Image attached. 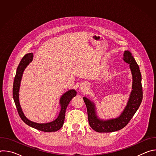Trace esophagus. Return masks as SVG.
Listing matches in <instances>:
<instances>
[{"label":"esophagus","mask_w":156,"mask_h":156,"mask_svg":"<svg viewBox=\"0 0 156 156\" xmlns=\"http://www.w3.org/2000/svg\"><path fill=\"white\" fill-rule=\"evenodd\" d=\"M87 87V83H83V84H82L80 86V90H81V91L84 92V91H86Z\"/></svg>","instance_id":"obj_1"}]
</instances>
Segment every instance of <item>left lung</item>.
I'll use <instances>...</instances> for the list:
<instances>
[{
  "mask_svg": "<svg viewBox=\"0 0 156 156\" xmlns=\"http://www.w3.org/2000/svg\"><path fill=\"white\" fill-rule=\"evenodd\" d=\"M123 60L129 65L133 76L132 91L127 104L120 115L113 119L103 120L98 118L96 112V107L93 102L86 97L83 100L86 105L88 121L90 126L99 133H109L120 130L124 128L135 115L143 99V88L141 75L138 65L128 51L123 54Z\"/></svg>",
  "mask_w": 156,
  "mask_h": 156,
  "instance_id": "obj_1",
  "label": "left lung"
}]
</instances>
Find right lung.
Here are the masks:
<instances>
[{
  "label": "right lung",
  "instance_id": "right-lung-1",
  "mask_svg": "<svg viewBox=\"0 0 156 156\" xmlns=\"http://www.w3.org/2000/svg\"><path fill=\"white\" fill-rule=\"evenodd\" d=\"M33 58V53H29L26 54L23 58H22L16 69V73L15 76L13 86V98L14 99L16 107L18 110V113L20 118L21 119V120L30 126H31L35 129H37L38 130L44 131V132L57 131V130L60 129L63 125L66 107H67L69 102L72 99V98L76 95V91L75 90L68 91L67 92L64 93L62 95V96L60 98V104L61 106L60 111L58 117L55 120L51 122L46 123H37L28 120L25 116L20 104L19 90H20V83H21V78H22V75H23V72L27 66L30 64V63L32 62Z\"/></svg>",
  "mask_w": 156,
  "mask_h": 156
}]
</instances>
